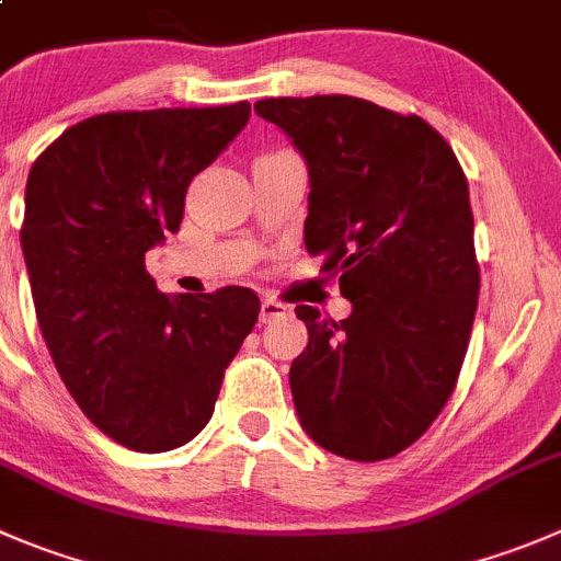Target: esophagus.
Masks as SVG:
<instances>
[{"label": "esophagus", "instance_id": "34e87169", "mask_svg": "<svg viewBox=\"0 0 561 561\" xmlns=\"http://www.w3.org/2000/svg\"><path fill=\"white\" fill-rule=\"evenodd\" d=\"M284 317H289V306L272 300V297L261 300V322L270 324V322H277V319H284Z\"/></svg>", "mask_w": 561, "mask_h": 561}]
</instances>
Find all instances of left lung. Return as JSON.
Here are the masks:
<instances>
[{
    "label": "left lung",
    "instance_id": "obj_1",
    "mask_svg": "<svg viewBox=\"0 0 561 561\" xmlns=\"http://www.w3.org/2000/svg\"><path fill=\"white\" fill-rule=\"evenodd\" d=\"M255 112L308 164L306 250L352 302L341 322L297 306L289 369L313 444L357 462L399 455L449 402L479 297L468 181L419 115L355 95L264 99Z\"/></svg>",
    "mask_w": 561,
    "mask_h": 561
}]
</instances>
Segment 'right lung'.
<instances>
[{
  "label": "right lung",
  "instance_id": "1",
  "mask_svg": "<svg viewBox=\"0 0 561 561\" xmlns=\"http://www.w3.org/2000/svg\"><path fill=\"white\" fill-rule=\"evenodd\" d=\"M248 117V101L104 112L62 131L26 179L21 250L41 333L82 413L131 451L179 449L209 424L259 319L244 286L168 297L146 270L179 231L190 181Z\"/></svg>",
  "mask_w": 561,
  "mask_h": 561
}]
</instances>
